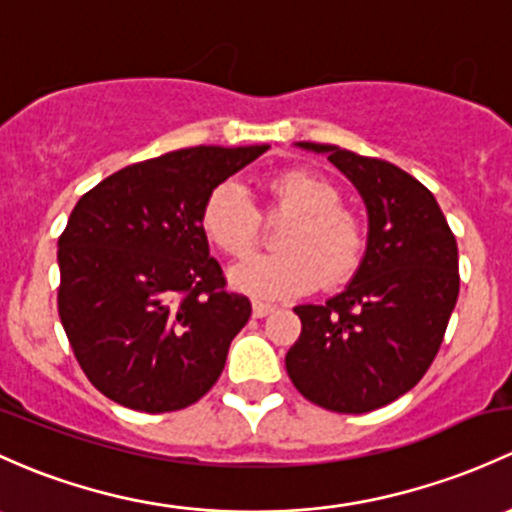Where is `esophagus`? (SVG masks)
I'll return each instance as SVG.
<instances>
[{
	"instance_id": "obj_1",
	"label": "esophagus",
	"mask_w": 512,
	"mask_h": 512,
	"mask_svg": "<svg viewBox=\"0 0 512 512\" xmlns=\"http://www.w3.org/2000/svg\"><path fill=\"white\" fill-rule=\"evenodd\" d=\"M274 309H277L274 304H265V301H252V316H255V319H265V316H270Z\"/></svg>"
}]
</instances>
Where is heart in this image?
<instances>
[{"label": "heart", "instance_id": "obj_1", "mask_svg": "<svg viewBox=\"0 0 512 512\" xmlns=\"http://www.w3.org/2000/svg\"><path fill=\"white\" fill-rule=\"evenodd\" d=\"M272 206L292 215L279 235L277 255H255L230 270V284L247 297L289 299L316 284H346L363 262V223L338 203V191L324 176L289 169L267 181ZM201 230L225 255L240 257L255 245L260 213L245 186L225 179L208 191L201 206Z\"/></svg>", "mask_w": 512, "mask_h": 512}]
</instances>
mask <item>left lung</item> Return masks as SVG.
<instances>
[{
	"mask_svg": "<svg viewBox=\"0 0 512 512\" xmlns=\"http://www.w3.org/2000/svg\"><path fill=\"white\" fill-rule=\"evenodd\" d=\"M297 147L326 154L358 188L368 242L341 294L294 306L301 333L284 363L314 405L373 412L412 390L439 351L459 297L456 238L432 191L400 166L336 144Z\"/></svg>",
	"mask_w": 512,
	"mask_h": 512,
	"instance_id": "8db88e82",
	"label": "left lung"
}]
</instances>
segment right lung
Wrapping results in <instances>:
<instances>
[{
    "label": "right lung",
    "mask_w": 512,
    "mask_h": 512,
    "mask_svg": "<svg viewBox=\"0 0 512 512\" xmlns=\"http://www.w3.org/2000/svg\"><path fill=\"white\" fill-rule=\"evenodd\" d=\"M270 144L191 147L125 166L75 203L58 238V314L105 397L159 414L201 400L252 314L201 230L208 191Z\"/></svg>",
    "instance_id": "obj_1"
}]
</instances>
